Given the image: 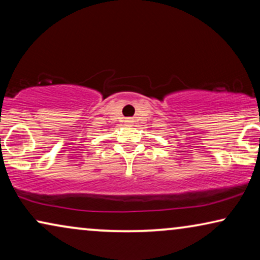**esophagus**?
<instances>
[{"label":"esophagus","instance_id":"1","mask_svg":"<svg viewBox=\"0 0 260 260\" xmlns=\"http://www.w3.org/2000/svg\"><path fill=\"white\" fill-rule=\"evenodd\" d=\"M125 123H126V125H133V120L131 119H126Z\"/></svg>","mask_w":260,"mask_h":260}]
</instances>
